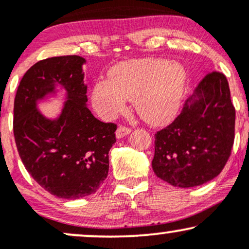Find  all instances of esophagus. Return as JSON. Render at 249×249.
I'll return each mask as SVG.
<instances>
[{"label": "esophagus", "mask_w": 249, "mask_h": 249, "mask_svg": "<svg viewBox=\"0 0 249 249\" xmlns=\"http://www.w3.org/2000/svg\"><path fill=\"white\" fill-rule=\"evenodd\" d=\"M130 132H131V130L128 127H126V126H119L118 128H117V131H116V137L118 139H122V138H124V137H126Z\"/></svg>", "instance_id": "34e87169"}]
</instances>
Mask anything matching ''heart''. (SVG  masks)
Wrapping results in <instances>:
<instances>
[{"instance_id":"b5f03b06","label":"heart","mask_w":249,"mask_h":249,"mask_svg":"<svg viewBox=\"0 0 249 249\" xmlns=\"http://www.w3.org/2000/svg\"><path fill=\"white\" fill-rule=\"evenodd\" d=\"M187 73L179 63L141 58L116 65L108 81L91 90V104L103 119H112L126 107V99L142 121L153 126L171 123L178 115L186 90Z\"/></svg>"}]
</instances>
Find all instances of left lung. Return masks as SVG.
<instances>
[{
    "mask_svg": "<svg viewBox=\"0 0 249 249\" xmlns=\"http://www.w3.org/2000/svg\"><path fill=\"white\" fill-rule=\"evenodd\" d=\"M235 108L224 73L204 77L172 124L158 131L152 168L176 187L200 186L225 167L234 142Z\"/></svg>",
    "mask_w": 249,
    "mask_h": 249,
    "instance_id": "left-lung-1",
    "label": "left lung"
}]
</instances>
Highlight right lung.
Returning <instances> with one entry per match:
<instances>
[{
    "label": "right lung",
    "instance_id": "add662e5",
    "mask_svg": "<svg viewBox=\"0 0 249 249\" xmlns=\"http://www.w3.org/2000/svg\"><path fill=\"white\" fill-rule=\"evenodd\" d=\"M85 62L76 55L37 62L24 73L14 102V136L22 162L45 191L63 199L88 196L101 187L116 142V125L98 121L87 107ZM62 88L61 112L55 119L44 116L38 103Z\"/></svg>",
    "mask_w": 249,
    "mask_h": 249
}]
</instances>
